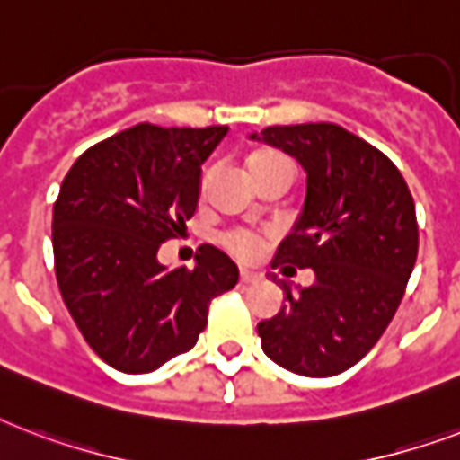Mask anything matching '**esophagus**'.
<instances>
[{
	"label": "esophagus",
	"mask_w": 460,
	"mask_h": 460,
	"mask_svg": "<svg viewBox=\"0 0 460 460\" xmlns=\"http://www.w3.org/2000/svg\"><path fill=\"white\" fill-rule=\"evenodd\" d=\"M240 280L242 283H256V280H261V273H256V270H252V269H242Z\"/></svg>",
	"instance_id": "1"
}]
</instances>
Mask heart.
Here are the masks:
<instances>
[{"label":"heart","mask_w":460,"mask_h":460,"mask_svg":"<svg viewBox=\"0 0 460 460\" xmlns=\"http://www.w3.org/2000/svg\"><path fill=\"white\" fill-rule=\"evenodd\" d=\"M280 160H286V158L276 151H256L247 158V170L249 174H252L256 172V170H261V167L280 163ZM227 244H230L237 254H244V256H252L259 252V237L252 233H233L230 237H227Z\"/></svg>","instance_id":"b5f03b06"}]
</instances>
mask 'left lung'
<instances>
[{
    "instance_id": "8db88e82",
    "label": "left lung",
    "mask_w": 460,
    "mask_h": 460,
    "mask_svg": "<svg viewBox=\"0 0 460 460\" xmlns=\"http://www.w3.org/2000/svg\"><path fill=\"white\" fill-rule=\"evenodd\" d=\"M252 138L307 172L302 213L273 266L314 270L297 293L283 283L288 305L256 326L261 348L295 375L336 376L375 348L403 300L418 259L415 204L398 167L338 124L266 127Z\"/></svg>"
}]
</instances>
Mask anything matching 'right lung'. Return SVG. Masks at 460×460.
I'll return each instance as SVG.
<instances>
[{"instance_id":"1","label":"right lung","mask_w":460,"mask_h":460,"mask_svg":"<svg viewBox=\"0 0 460 460\" xmlns=\"http://www.w3.org/2000/svg\"><path fill=\"white\" fill-rule=\"evenodd\" d=\"M226 134L138 124L91 146L59 187V293L85 343L124 375L191 350L213 297L237 286L240 270L213 244L199 247L194 270L158 261L160 244L197 211L201 165Z\"/></svg>"}]
</instances>
